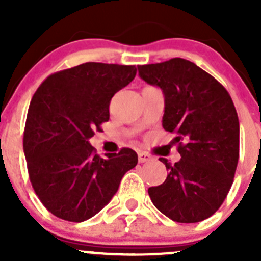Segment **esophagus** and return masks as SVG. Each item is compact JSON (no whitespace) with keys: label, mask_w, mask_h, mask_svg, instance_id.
Instances as JSON below:
<instances>
[{"label":"esophagus","mask_w":261,"mask_h":261,"mask_svg":"<svg viewBox=\"0 0 261 261\" xmlns=\"http://www.w3.org/2000/svg\"><path fill=\"white\" fill-rule=\"evenodd\" d=\"M151 159V156L149 155V154L147 153H144V151H140V153H138V161H140V162H147V161H150Z\"/></svg>","instance_id":"34e87169"}]
</instances>
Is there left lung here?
<instances>
[{
  "label": "left lung",
  "instance_id": "8db88e82",
  "mask_svg": "<svg viewBox=\"0 0 261 261\" xmlns=\"http://www.w3.org/2000/svg\"><path fill=\"white\" fill-rule=\"evenodd\" d=\"M145 82L165 95V130L181 159L167 168L161 186L147 192L159 212L180 223L204 221L216 213L231 188L239 159V120L231 96L209 73L175 59L140 65Z\"/></svg>",
  "mask_w": 261,
  "mask_h": 261
}]
</instances>
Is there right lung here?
<instances>
[{"label":"right lung","instance_id":"obj_1","mask_svg":"<svg viewBox=\"0 0 261 261\" xmlns=\"http://www.w3.org/2000/svg\"><path fill=\"white\" fill-rule=\"evenodd\" d=\"M135 65L85 62L50 74L34 94L23 133L32 188L61 220L84 222L117 192L137 154L95 153L89 140L110 120L112 96L136 77Z\"/></svg>","mask_w":261,"mask_h":261}]
</instances>
